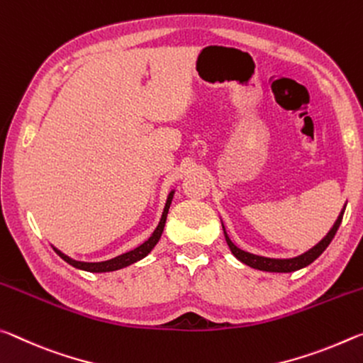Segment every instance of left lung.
<instances>
[{
  "label": "left lung",
  "instance_id": "8db88e82",
  "mask_svg": "<svg viewBox=\"0 0 363 363\" xmlns=\"http://www.w3.org/2000/svg\"><path fill=\"white\" fill-rule=\"evenodd\" d=\"M344 211H346V204L340 212V216H337L336 222L333 223V227L330 228L328 233H326L322 240H320L315 246L308 249V251L302 252L299 255H296V257H289V259H275V257H264V255H257V254H251L247 251H242V249L238 247L233 241L230 240V236L227 233V230H225V225L222 222V228H223V235H225V240H227V245L230 247L231 254L235 255V257L242 262L245 265H249L251 269H257V270H262V272H275V273H289V272H296V270H301L304 269V267L311 265L313 260L317 257H320V254H322L328 245L331 242L333 238H335L337 228H340L341 220H342V216H344Z\"/></svg>",
  "mask_w": 363,
  "mask_h": 363
}]
</instances>
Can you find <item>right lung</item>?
I'll list each match as a JSON object with an SVG mask.
<instances>
[{
	"label": "right lung",
	"mask_w": 363,
	"mask_h": 363,
	"mask_svg": "<svg viewBox=\"0 0 363 363\" xmlns=\"http://www.w3.org/2000/svg\"><path fill=\"white\" fill-rule=\"evenodd\" d=\"M174 194H175V189H172L167 196V201H165V206H164V211H162V217H160L159 225L156 227V230L152 231V235L147 238V240L140 245L138 247L132 249V251L128 252H123L121 255H117L114 259H109V260H103V262H82V260H75L72 257H69V255H65L64 252L59 251L57 247L52 246L55 249V252L59 255V257L64 259L65 262L69 265L75 267V269L79 270H85V272H91V273H104V272H116V270H121V269H125V267L132 265L135 262H138V260L145 259L147 254H150L154 246L157 245L160 236H162V231L165 227V220H167V213H169V207L172 204V199H174Z\"/></svg>",
	"instance_id": "add662e5"
}]
</instances>
